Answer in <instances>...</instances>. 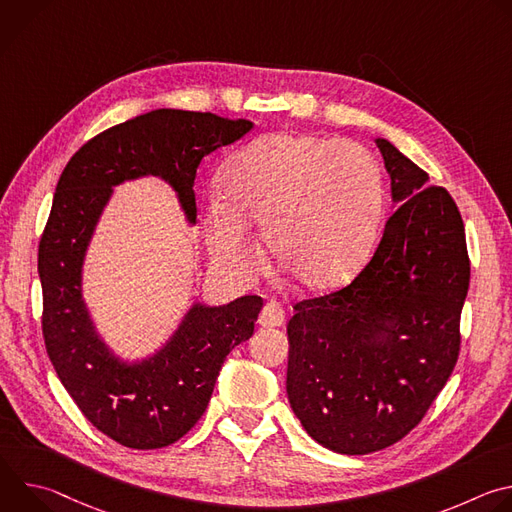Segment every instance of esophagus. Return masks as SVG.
<instances>
[{"label":"esophagus","instance_id":"34e87169","mask_svg":"<svg viewBox=\"0 0 512 512\" xmlns=\"http://www.w3.org/2000/svg\"><path fill=\"white\" fill-rule=\"evenodd\" d=\"M285 322V310L277 302H267L259 314V324L263 328H275Z\"/></svg>","mask_w":512,"mask_h":512}]
</instances>
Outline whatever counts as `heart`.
<instances>
[{
  "instance_id": "b5f03b06",
  "label": "heart",
  "mask_w": 512,
  "mask_h": 512,
  "mask_svg": "<svg viewBox=\"0 0 512 512\" xmlns=\"http://www.w3.org/2000/svg\"><path fill=\"white\" fill-rule=\"evenodd\" d=\"M210 194L202 231L212 259L245 275L257 263L249 227L289 281L308 291L342 285L367 259L379 229L383 182L377 160L354 141L277 133L253 141Z\"/></svg>"
}]
</instances>
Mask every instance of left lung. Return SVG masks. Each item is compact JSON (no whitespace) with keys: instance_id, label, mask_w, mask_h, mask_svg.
Wrapping results in <instances>:
<instances>
[{"instance_id":"obj_1","label":"left lung","mask_w":512,"mask_h":512,"mask_svg":"<svg viewBox=\"0 0 512 512\" xmlns=\"http://www.w3.org/2000/svg\"><path fill=\"white\" fill-rule=\"evenodd\" d=\"M395 210L371 261L344 287L294 306L287 397L324 448L379 452L419 425L460 356L470 285L462 214L444 186L375 139Z\"/></svg>"}]
</instances>
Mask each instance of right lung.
Instances as JSON below:
<instances>
[{"mask_svg": "<svg viewBox=\"0 0 512 512\" xmlns=\"http://www.w3.org/2000/svg\"><path fill=\"white\" fill-rule=\"evenodd\" d=\"M253 127L247 119L158 109L105 129L60 174L38 247L42 336L52 367L83 415L133 450L178 442L206 411L227 354L249 340L263 300L196 306L170 344L135 367L119 364L97 338L81 294V267L111 186L158 174L194 221V178L202 158Z\"/></svg>", "mask_w": 512, "mask_h": 512, "instance_id": "1", "label": "right lung"}]
</instances>
